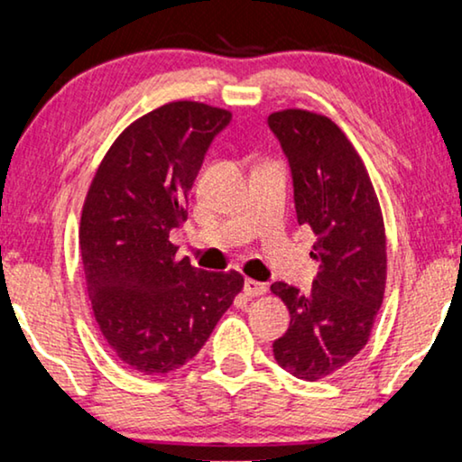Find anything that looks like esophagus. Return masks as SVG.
Listing matches in <instances>:
<instances>
[{
  "instance_id": "34e87169",
  "label": "esophagus",
  "mask_w": 462,
  "mask_h": 462,
  "mask_svg": "<svg viewBox=\"0 0 462 462\" xmlns=\"http://www.w3.org/2000/svg\"><path fill=\"white\" fill-rule=\"evenodd\" d=\"M243 291H245L246 297H259V295L265 293V284L263 282H257V281H251V278H246Z\"/></svg>"
}]
</instances>
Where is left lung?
<instances>
[{
    "mask_svg": "<svg viewBox=\"0 0 462 462\" xmlns=\"http://www.w3.org/2000/svg\"><path fill=\"white\" fill-rule=\"evenodd\" d=\"M268 125L289 161L297 222L316 236L310 255L320 263L310 293L272 284L291 314L272 347L284 370L316 381L366 346L385 293V228L366 169L333 121L291 108L270 115Z\"/></svg>",
    "mask_w": 462,
    "mask_h": 462,
    "instance_id": "obj_1",
    "label": "left lung"
}]
</instances>
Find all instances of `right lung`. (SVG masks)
Wrapping results in <instances>:
<instances>
[{
  "label": "right lung",
  "instance_id": "right-lung-1",
  "mask_svg": "<svg viewBox=\"0 0 462 462\" xmlns=\"http://www.w3.org/2000/svg\"><path fill=\"white\" fill-rule=\"evenodd\" d=\"M228 110L171 102L134 121L94 175L79 246L89 301L110 352L163 374L200 352L243 289L238 272L175 259L169 232L186 222L194 180Z\"/></svg>",
  "mask_w": 462,
  "mask_h": 462
}]
</instances>
